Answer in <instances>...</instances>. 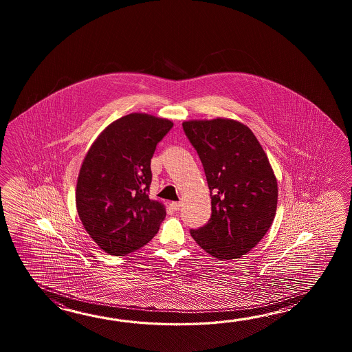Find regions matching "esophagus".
Segmentation results:
<instances>
[{
	"label": "esophagus",
	"mask_w": 352,
	"mask_h": 352,
	"mask_svg": "<svg viewBox=\"0 0 352 352\" xmlns=\"http://www.w3.org/2000/svg\"><path fill=\"white\" fill-rule=\"evenodd\" d=\"M170 208H171L173 211H179V208H181V204H179V202H171V204H170Z\"/></svg>",
	"instance_id": "34e87169"
}]
</instances>
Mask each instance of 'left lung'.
Returning a JSON list of instances; mask_svg holds the SVG:
<instances>
[{
    "label": "left lung",
    "instance_id": "left-lung-1",
    "mask_svg": "<svg viewBox=\"0 0 352 352\" xmlns=\"http://www.w3.org/2000/svg\"><path fill=\"white\" fill-rule=\"evenodd\" d=\"M184 132L201 160L210 196L208 224L191 229L217 259H235L254 248L276 217L277 179L253 132L236 120H188Z\"/></svg>",
    "mask_w": 352,
    "mask_h": 352
}]
</instances>
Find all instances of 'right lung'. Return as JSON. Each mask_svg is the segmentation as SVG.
Returning a JSON list of instances; mask_svg holds the SVG:
<instances>
[{
	"label": "right lung",
	"instance_id": "1",
	"mask_svg": "<svg viewBox=\"0 0 352 352\" xmlns=\"http://www.w3.org/2000/svg\"><path fill=\"white\" fill-rule=\"evenodd\" d=\"M171 120L132 113L113 122L91 144L76 184V209L90 238L108 254L142 248L165 219L148 197L151 158Z\"/></svg>",
	"mask_w": 352,
	"mask_h": 352
}]
</instances>
